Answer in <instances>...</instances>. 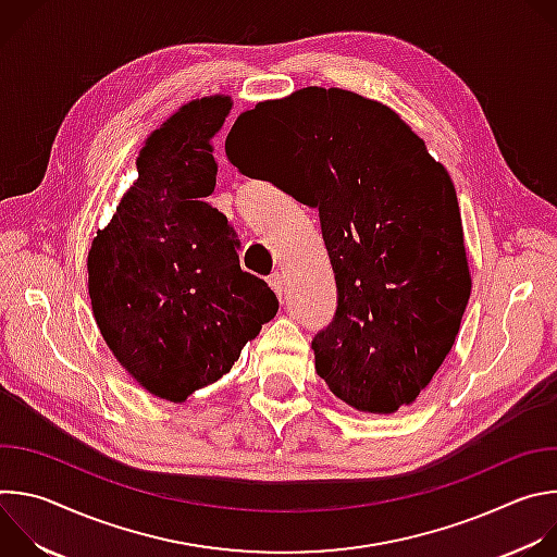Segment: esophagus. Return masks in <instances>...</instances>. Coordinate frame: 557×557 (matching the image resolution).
I'll list each match as a JSON object with an SVG mask.
<instances>
[{"mask_svg": "<svg viewBox=\"0 0 557 557\" xmlns=\"http://www.w3.org/2000/svg\"><path fill=\"white\" fill-rule=\"evenodd\" d=\"M269 286L273 288V293L282 299V290H284V277L280 275V273H273L271 277H269Z\"/></svg>", "mask_w": 557, "mask_h": 557, "instance_id": "obj_1", "label": "esophagus"}]
</instances>
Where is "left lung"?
<instances>
[{
  "label": "left lung",
  "mask_w": 557,
  "mask_h": 557,
  "mask_svg": "<svg viewBox=\"0 0 557 557\" xmlns=\"http://www.w3.org/2000/svg\"><path fill=\"white\" fill-rule=\"evenodd\" d=\"M226 158L320 209L337 312L314 370L359 412L417 401L451 350L471 293L454 183L387 106L301 88L233 123Z\"/></svg>",
  "instance_id": "left-lung-1"
}]
</instances>
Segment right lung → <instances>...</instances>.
<instances>
[{
    "mask_svg": "<svg viewBox=\"0 0 557 557\" xmlns=\"http://www.w3.org/2000/svg\"><path fill=\"white\" fill-rule=\"evenodd\" d=\"M231 97L185 103L153 129L138 178L88 253L97 326L116 361L172 404L222 379L271 322L280 301L240 269V240L218 209L211 138Z\"/></svg>",
    "mask_w": 557,
    "mask_h": 557,
    "instance_id": "add662e5",
    "label": "right lung"
}]
</instances>
